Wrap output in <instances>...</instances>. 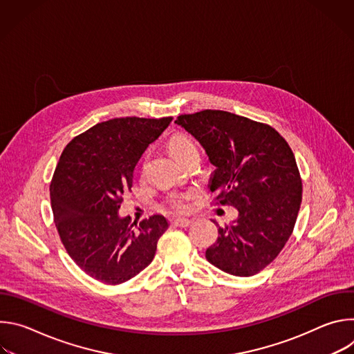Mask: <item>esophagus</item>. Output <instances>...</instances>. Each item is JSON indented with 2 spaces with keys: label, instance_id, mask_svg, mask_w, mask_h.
<instances>
[{
  "label": "esophagus",
  "instance_id": "34e87169",
  "mask_svg": "<svg viewBox=\"0 0 354 354\" xmlns=\"http://www.w3.org/2000/svg\"><path fill=\"white\" fill-rule=\"evenodd\" d=\"M174 225H176V227H189L190 224H192V220H189V218H176V220H174V223H172Z\"/></svg>",
  "mask_w": 354,
  "mask_h": 354
}]
</instances>
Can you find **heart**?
I'll return each instance as SVG.
<instances>
[{
    "mask_svg": "<svg viewBox=\"0 0 354 354\" xmlns=\"http://www.w3.org/2000/svg\"><path fill=\"white\" fill-rule=\"evenodd\" d=\"M169 151L171 154L176 158V161H180L183 157L192 153V151H197V147L190 137L185 134H175L169 140ZM189 198H190L189 193H171L167 197V206L176 213H183L187 210Z\"/></svg>",
    "mask_w": 354,
    "mask_h": 354,
    "instance_id": "1",
    "label": "heart"
}]
</instances>
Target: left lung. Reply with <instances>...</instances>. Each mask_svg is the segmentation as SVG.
<instances>
[{"label":"left lung","instance_id":"obj_1","mask_svg":"<svg viewBox=\"0 0 354 354\" xmlns=\"http://www.w3.org/2000/svg\"><path fill=\"white\" fill-rule=\"evenodd\" d=\"M216 167L210 190L216 205L238 210L218 227L207 261L220 270L249 277L270 265L288 241L301 206L302 182L288 142L272 126L224 111L178 116Z\"/></svg>","mask_w":354,"mask_h":354}]
</instances>
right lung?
<instances>
[{
	"label": "right lung",
	"mask_w": 354,
	"mask_h": 354,
	"mask_svg": "<svg viewBox=\"0 0 354 354\" xmlns=\"http://www.w3.org/2000/svg\"><path fill=\"white\" fill-rule=\"evenodd\" d=\"M172 118H119L97 123L63 149L50 183L55 224L70 258L92 279L120 284L154 259L168 228L164 216L120 217L123 194L147 147Z\"/></svg>",
	"instance_id": "obj_1"
}]
</instances>
